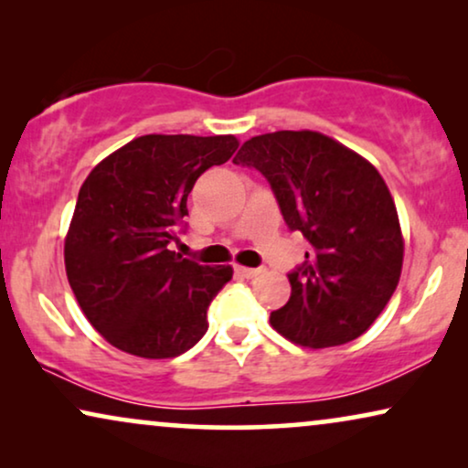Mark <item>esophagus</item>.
Here are the masks:
<instances>
[{"instance_id": "esophagus-1", "label": "esophagus", "mask_w": 468, "mask_h": 468, "mask_svg": "<svg viewBox=\"0 0 468 468\" xmlns=\"http://www.w3.org/2000/svg\"><path fill=\"white\" fill-rule=\"evenodd\" d=\"M236 274H240V277L245 279H253L261 274V268H249V266H236Z\"/></svg>"}]
</instances>
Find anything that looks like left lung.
<instances>
[{"mask_svg":"<svg viewBox=\"0 0 468 468\" xmlns=\"http://www.w3.org/2000/svg\"><path fill=\"white\" fill-rule=\"evenodd\" d=\"M234 164L264 175L287 228L311 245L287 274L292 296L271 313L272 328L313 349L364 335L392 298L405 253L392 194L375 165L309 130L247 140Z\"/></svg>","mask_w":468,"mask_h":468,"instance_id":"obj_1","label":"left lung"}]
</instances>
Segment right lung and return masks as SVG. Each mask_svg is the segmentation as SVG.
<instances>
[{
  "label": "right lung",
  "instance_id": "obj_1",
  "mask_svg": "<svg viewBox=\"0 0 468 468\" xmlns=\"http://www.w3.org/2000/svg\"><path fill=\"white\" fill-rule=\"evenodd\" d=\"M236 149L234 136L149 133L101 159L82 183L66 272L85 317L117 349L162 360L207 335L208 304L232 266H202L168 247L197 176Z\"/></svg>",
  "mask_w": 468,
  "mask_h": 468
}]
</instances>
